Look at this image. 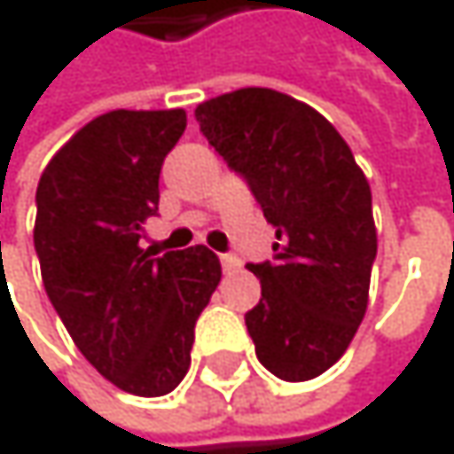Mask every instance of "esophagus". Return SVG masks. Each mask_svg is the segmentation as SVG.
I'll return each mask as SVG.
<instances>
[{
	"instance_id": "obj_1",
	"label": "esophagus",
	"mask_w": 454,
	"mask_h": 454,
	"mask_svg": "<svg viewBox=\"0 0 454 454\" xmlns=\"http://www.w3.org/2000/svg\"><path fill=\"white\" fill-rule=\"evenodd\" d=\"M219 259H222V267H224V272H238V270H240V264H243V262H240L235 254H222Z\"/></svg>"
}]
</instances>
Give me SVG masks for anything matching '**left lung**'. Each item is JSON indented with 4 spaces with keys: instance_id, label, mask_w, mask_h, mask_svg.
<instances>
[{
    "instance_id": "8db88e82",
    "label": "left lung",
    "mask_w": 454,
    "mask_h": 454,
    "mask_svg": "<svg viewBox=\"0 0 454 454\" xmlns=\"http://www.w3.org/2000/svg\"><path fill=\"white\" fill-rule=\"evenodd\" d=\"M195 117L275 227V256L248 264L262 283L246 313L256 358L280 380H313L366 313L377 256L369 182L334 125L286 93L240 88Z\"/></svg>"
}]
</instances>
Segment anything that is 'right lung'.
Here are the masks:
<instances>
[{
    "label": "right lung",
    "instance_id": "right-lung-1",
    "mask_svg": "<svg viewBox=\"0 0 454 454\" xmlns=\"http://www.w3.org/2000/svg\"><path fill=\"white\" fill-rule=\"evenodd\" d=\"M184 128V109L101 114L36 187L34 248L55 313L109 382L146 399L184 380L198 316L222 280L206 246L157 259L138 246L157 214L162 160Z\"/></svg>",
    "mask_w": 454,
    "mask_h": 454
}]
</instances>
